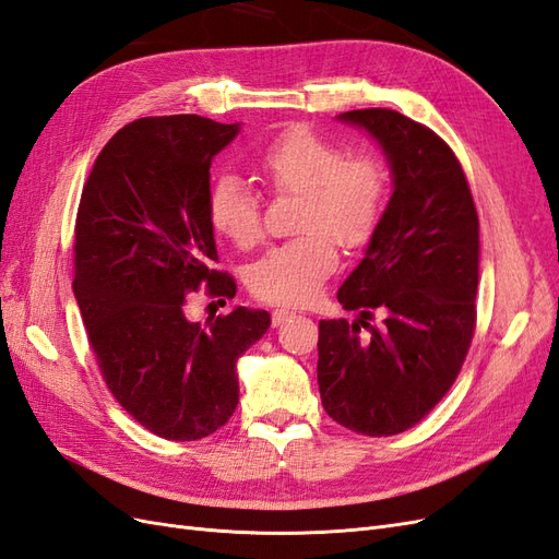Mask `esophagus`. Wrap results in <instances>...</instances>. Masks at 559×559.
<instances>
[{"instance_id": "1", "label": "esophagus", "mask_w": 559, "mask_h": 559, "mask_svg": "<svg viewBox=\"0 0 559 559\" xmlns=\"http://www.w3.org/2000/svg\"><path fill=\"white\" fill-rule=\"evenodd\" d=\"M294 314H296L294 310H284V308L275 310V312H273V326H282V324H284V321H286V319H289V317H294Z\"/></svg>"}]
</instances>
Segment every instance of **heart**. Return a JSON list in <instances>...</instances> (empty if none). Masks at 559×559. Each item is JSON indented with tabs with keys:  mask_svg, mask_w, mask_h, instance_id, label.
Wrapping results in <instances>:
<instances>
[{
	"mask_svg": "<svg viewBox=\"0 0 559 559\" xmlns=\"http://www.w3.org/2000/svg\"><path fill=\"white\" fill-rule=\"evenodd\" d=\"M253 167L275 191L298 193L300 235L270 247L249 267L251 292L277 306H306L333 275L337 251L364 247L382 218L389 173L380 156L352 151L329 134L294 126L275 134L253 158ZM210 226L242 249L263 235L261 202L238 175H222L210 186Z\"/></svg>",
	"mask_w": 559,
	"mask_h": 559,
	"instance_id": "heart-1",
	"label": "heart"
}]
</instances>
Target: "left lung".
<instances>
[{"mask_svg":"<svg viewBox=\"0 0 559 559\" xmlns=\"http://www.w3.org/2000/svg\"><path fill=\"white\" fill-rule=\"evenodd\" d=\"M337 121L376 140L392 175L378 230L337 289L352 321H319L317 382L324 411L357 433L415 427L460 376L476 329L480 235L460 160L436 132L392 109ZM380 307L382 330L366 325ZM371 329L366 338L360 326Z\"/></svg>","mask_w":559,"mask_h":559,"instance_id":"1","label":"left lung"}]
</instances>
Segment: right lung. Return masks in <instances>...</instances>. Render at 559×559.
I'll list each match as a JSON object with an SVG mask.
<instances>
[{
  "instance_id": "1",
  "label": "right lung",
  "mask_w": 559,
  "mask_h": 559,
  "mask_svg": "<svg viewBox=\"0 0 559 559\" xmlns=\"http://www.w3.org/2000/svg\"><path fill=\"white\" fill-rule=\"evenodd\" d=\"M240 132L195 114L140 118L99 151L76 214L74 296L114 399L167 441H198L238 408V359L270 329L265 310L233 308L205 326L186 296L212 270L210 165ZM226 302V300H224Z\"/></svg>"
}]
</instances>
